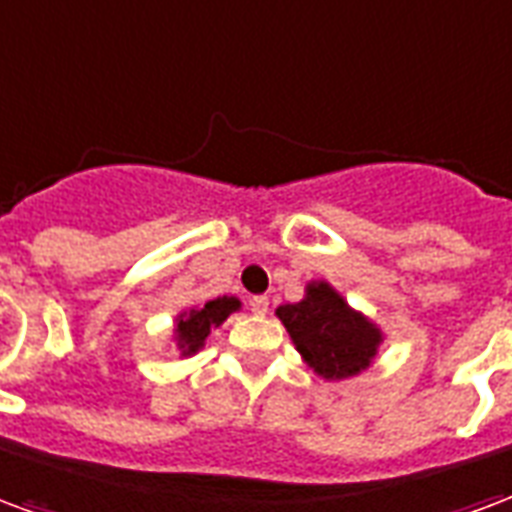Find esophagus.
<instances>
[{
    "label": "esophagus",
    "instance_id": "34e87169",
    "mask_svg": "<svg viewBox=\"0 0 512 512\" xmlns=\"http://www.w3.org/2000/svg\"><path fill=\"white\" fill-rule=\"evenodd\" d=\"M249 309H252V314H260V317H263V314L268 312V298H266V295H255V298L249 301Z\"/></svg>",
    "mask_w": 512,
    "mask_h": 512
}]
</instances>
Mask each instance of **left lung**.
Instances as JSON below:
<instances>
[{"label": "left lung", "mask_w": 512, "mask_h": 512, "mask_svg": "<svg viewBox=\"0 0 512 512\" xmlns=\"http://www.w3.org/2000/svg\"><path fill=\"white\" fill-rule=\"evenodd\" d=\"M304 361L325 380L363 372L382 342L380 328L347 306L328 282L306 285V298L276 309Z\"/></svg>", "instance_id": "8db88e82"}]
</instances>
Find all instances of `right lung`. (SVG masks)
<instances>
[{"instance_id": "add662e5", "label": "right lung", "mask_w": 512, "mask_h": 512, "mask_svg": "<svg viewBox=\"0 0 512 512\" xmlns=\"http://www.w3.org/2000/svg\"><path fill=\"white\" fill-rule=\"evenodd\" d=\"M238 298L233 295H222V298H214L203 306H195L189 312L179 314L176 320V342H179L181 355H195V352L203 347L206 336L211 333V328H217L230 317V314L238 309Z\"/></svg>"}]
</instances>
